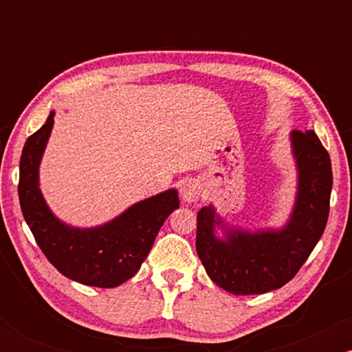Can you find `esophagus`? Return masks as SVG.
Returning <instances> with one entry per match:
<instances>
[{
	"label": "esophagus",
	"mask_w": 352,
	"mask_h": 352,
	"mask_svg": "<svg viewBox=\"0 0 352 352\" xmlns=\"http://www.w3.org/2000/svg\"><path fill=\"white\" fill-rule=\"evenodd\" d=\"M180 193H182V200L188 201V204H195L201 195V185L197 180H192V179L185 180L180 188Z\"/></svg>",
	"instance_id": "obj_1"
}]
</instances>
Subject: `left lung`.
<instances>
[{"label": "left lung", "instance_id": "8db88e82", "mask_svg": "<svg viewBox=\"0 0 352 352\" xmlns=\"http://www.w3.org/2000/svg\"><path fill=\"white\" fill-rule=\"evenodd\" d=\"M292 147L298 192L285 227L226 228V238L220 239L214 227H225L215 208L208 205L197 213V253L212 281L225 292L243 296L281 288L300 272L324 232L333 187L329 153L314 131H293Z\"/></svg>", "mask_w": 352, "mask_h": 352}]
</instances>
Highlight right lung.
<instances>
[{
	"label": "right lung",
	"mask_w": 352,
	"mask_h": 352,
	"mask_svg": "<svg viewBox=\"0 0 352 352\" xmlns=\"http://www.w3.org/2000/svg\"><path fill=\"white\" fill-rule=\"evenodd\" d=\"M52 124L54 112L23 147L18 185L23 217L36 243L59 273L87 286L116 288L139 272L164 221L179 208V193L175 188L165 190L100 227L66 225L54 217L39 190V164Z\"/></svg>",
	"instance_id": "1"
}]
</instances>
